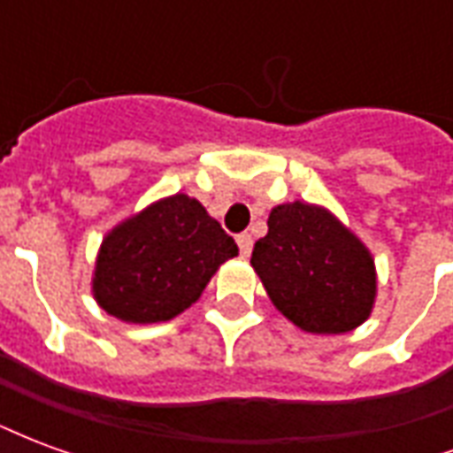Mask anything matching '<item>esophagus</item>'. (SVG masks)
Segmentation results:
<instances>
[{"label": "esophagus", "instance_id": "1", "mask_svg": "<svg viewBox=\"0 0 453 453\" xmlns=\"http://www.w3.org/2000/svg\"><path fill=\"white\" fill-rule=\"evenodd\" d=\"M252 245H255V240L250 233H242V235H237V247H240V255L250 257L252 255Z\"/></svg>", "mask_w": 453, "mask_h": 453}]
</instances>
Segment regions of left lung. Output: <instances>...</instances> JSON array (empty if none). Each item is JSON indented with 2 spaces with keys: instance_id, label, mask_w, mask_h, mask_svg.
Instances as JSON below:
<instances>
[{
  "instance_id": "8db88e82",
  "label": "left lung",
  "mask_w": 453,
  "mask_h": 453,
  "mask_svg": "<svg viewBox=\"0 0 453 453\" xmlns=\"http://www.w3.org/2000/svg\"><path fill=\"white\" fill-rule=\"evenodd\" d=\"M252 262L276 311L313 334L359 327L376 303L369 247L327 208L294 201L272 208Z\"/></svg>"
}]
</instances>
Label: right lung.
I'll list each match as a JSON object with an SVG mask.
<instances>
[{"label": "right lung", "instance_id": "obj_1", "mask_svg": "<svg viewBox=\"0 0 453 453\" xmlns=\"http://www.w3.org/2000/svg\"><path fill=\"white\" fill-rule=\"evenodd\" d=\"M235 255V240L196 198H159L106 233L94 301L123 323H165L196 303L218 266Z\"/></svg>", "mask_w": 453, "mask_h": 453}]
</instances>
